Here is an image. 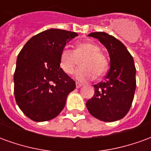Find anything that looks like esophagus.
<instances>
[{"instance_id": "esophagus-1", "label": "esophagus", "mask_w": 151, "mask_h": 151, "mask_svg": "<svg viewBox=\"0 0 151 151\" xmlns=\"http://www.w3.org/2000/svg\"><path fill=\"white\" fill-rule=\"evenodd\" d=\"M82 86V84H80V83H78V82H77V83H76V87H77V88H80Z\"/></svg>"}]
</instances>
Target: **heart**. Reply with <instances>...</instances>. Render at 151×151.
Returning <instances> with one entry per match:
<instances>
[{
    "instance_id": "obj_1",
    "label": "heart",
    "mask_w": 151,
    "mask_h": 151,
    "mask_svg": "<svg viewBox=\"0 0 151 151\" xmlns=\"http://www.w3.org/2000/svg\"><path fill=\"white\" fill-rule=\"evenodd\" d=\"M99 45L92 42H82L77 44L75 49L64 48L60 56V67L67 74H72L80 61V66L75 73L79 82H87L100 78L107 72L108 60Z\"/></svg>"
}]
</instances>
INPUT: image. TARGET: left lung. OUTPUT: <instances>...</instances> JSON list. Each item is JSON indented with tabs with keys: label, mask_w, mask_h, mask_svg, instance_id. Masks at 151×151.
Listing matches in <instances>:
<instances>
[{
	"label": "left lung",
	"mask_w": 151,
	"mask_h": 151,
	"mask_svg": "<svg viewBox=\"0 0 151 151\" xmlns=\"http://www.w3.org/2000/svg\"><path fill=\"white\" fill-rule=\"evenodd\" d=\"M88 36L98 39L108 49L110 69L105 79L95 87V95L86 102L90 113L99 120L112 122L129 112L136 90V68L133 56L120 40L105 32Z\"/></svg>",
	"instance_id": "1"
}]
</instances>
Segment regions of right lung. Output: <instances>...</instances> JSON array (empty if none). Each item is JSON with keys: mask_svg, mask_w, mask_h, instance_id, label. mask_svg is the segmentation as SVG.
<instances>
[{"mask_svg": "<svg viewBox=\"0 0 151 151\" xmlns=\"http://www.w3.org/2000/svg\"><path fill=\"white\" fill-rule=\"evenodd\" d=\"M76 32L50 29L26 43L17 59L14 81L15 100L31 120L47 121L62 111L75 82L60 67V56Z\"/></svg>", "mask_w": 151, "mask_h": 151, "instance_id": "right-lung-1", "label": "right lung"}]
</instances>
